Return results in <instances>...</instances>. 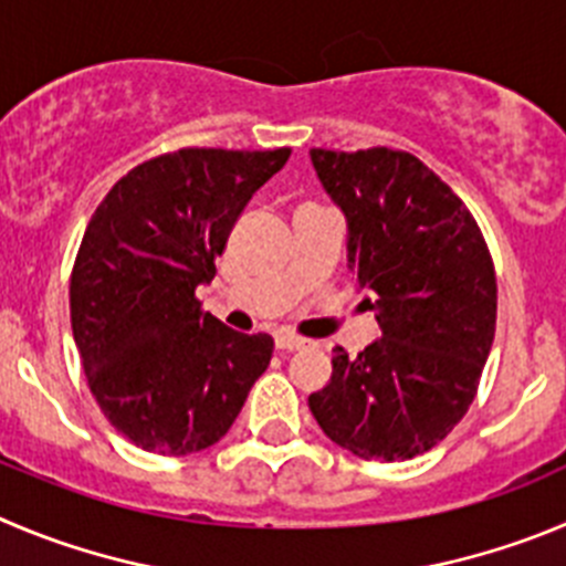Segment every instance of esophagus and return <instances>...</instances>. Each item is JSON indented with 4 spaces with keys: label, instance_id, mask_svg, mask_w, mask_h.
I'll return each instance as SVG.
<instances>
[{
    "label": "esophagus",
    "instance_id": "1",
    "mask_svg": "<svg viewBox=\"0 0 566 566\" xmlns=\"http://www.w3.org/2000/svg\"><path fill=\"white\" fill-rule=\"evenodd\" d=\"M307 337L295 335V332L290 329H282L276 332V346L282 348V352H298V348H307Z\"/></svg>",
    "mask_w": 566,
    "mask_h": 566
}]
</instances>
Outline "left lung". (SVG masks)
Here are the masks:
<instances>
[{
	"mask_svg": "<svg viewBox=\"0 0 566 566\" xmlns=\"http://www.w3.org/2000/svg\"><path fill=\"white\" fill-rule=\"evenodd\" d=\"M348 220V268L382 337L332 357L310 394L321 430L366 461H410L450 436L474 402L497 324V276L478 220L405 150H310Z\"/></svg>",
	"mask_w": 566,
	"mask_h": 566,
	"instance_id": "left-lung-1",
	"label": "left lung"
}]
</instances>
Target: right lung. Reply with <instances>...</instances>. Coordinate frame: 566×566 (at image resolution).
Masks as SVG:
<instances>
[{
	"mask_svg": "<svg viewBox=\"0 0 566 566\" xmlns=\"http://www.w3.org/2000/svg\"><path fill=\"white\" fill-rule=\"evenodd\" d=\"M279 150L181 147L111 187L72 268L69 310L88 388L116 432L156 455L200 452L229 432L273 357L200 310L198 284Z\"/></svg>",
	"mask_w": 566,
	"mask_h": 566,
	"instance_id": "add662e5",
	"label": "right lung"
}]
</instances>
